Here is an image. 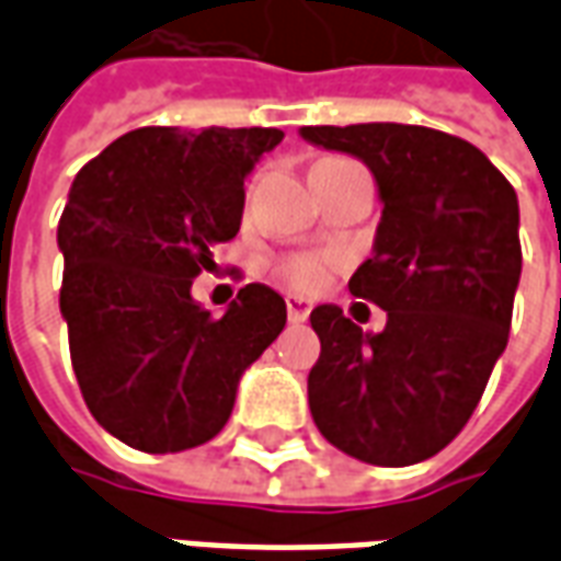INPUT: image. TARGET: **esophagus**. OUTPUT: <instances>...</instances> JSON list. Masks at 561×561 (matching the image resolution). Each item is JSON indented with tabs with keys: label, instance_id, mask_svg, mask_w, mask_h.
Segmentation results:
<instances>
[{
	"label": "esophagus",
	"instance_id": "esophagus-1",
	"mask_svg": "<svg viewBox=\"0 0 561 561\" xmlns=\"http://www.w3.org/2000/svg\"><path fill=\"white\" fill-rule=\"evenodd\" d=\"M285 306H288V321H291V324H304L306 318H309V312H312V304L304 300V297H297V294H288V297H285Z\"/></svg>",
	"mask_w": 561,
	"mask_h": 561
}]
</instances>
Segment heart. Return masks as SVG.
Returning a JSON list of instances; mask_svg holds the SVG:
<instances>
[{
	"mask_svg": "<svg viewBox=\"0 0 561 561\" xmlns=\"http://www.w3.org/2000/svg\"><path fill=\"white\" fill-rule=\"evenodd\" d=\"M285 279L291 282L297 291H316L318 285L324 282V267L316 255H294L282 264Z\"/></svg>",
	"mask_w": 561,
	"mask_h": 561,
	"instance_id": "b5f03b06",
	"label": "heart"
}]
</instances>
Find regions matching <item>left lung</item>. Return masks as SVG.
Masks as SVG:
<instances>
[{"mask_svg":"<svg viewBox=\"0 0 561 561\" xmlns=\"http://www.w3.org/2000/svg\"><path fill=\"white\" fill-rule=\"evenodd\" d=\"M300 138L364 161L385 204L373 257L348 282L388 312L385 330L366 333L330 304L309 316L321 340L316 426L373 466L435 457L507 345L523 270L517 192L481 149L435 128L304 126Z\"/></svg>","mask_w":561,"mask_h":561,"instance_id":"left-lung-1","label":"left lung"}]
</instances>
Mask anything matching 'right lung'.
Here are the masks:
<instances>
[{
  "instance_id": "1",
  "label": "right lung",
  "mask_w": 561,
  "mask_h": 561,
  "mask_svg": "<svg viewBox=\"0 0 561 561\" xmlns=\"http://www.w3.org/2000/svg\"><path fill=\"white\" fill-rule=\"evenodd\" d=\"M279 128H135L83 164L56 243L71 366L95 421L128 447L176 454L228 423L237 385L285 328L252 282L225 316L192 300L213 245L240 231L243 180Z\"/></svg>"
}]
</instances>
